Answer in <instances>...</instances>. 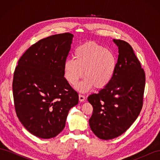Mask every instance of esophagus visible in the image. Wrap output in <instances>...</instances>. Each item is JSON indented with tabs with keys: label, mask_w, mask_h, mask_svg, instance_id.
Here are the masks:
<instances>
[{
	"label": "esophagus",
	"mask_w": 160,
	"mask_h": 160,
	"mask_svg": "<svg viewBox=\"0 0 160 160\" xmlns=\"http://www.w3.org/2000/svg\"><path fill=\"white\" fill-rule=\"evenodd\" d=\"M79 99L81 101V102H83V101H85V96H84L83 95H79Z\"/></svg>",
	"instance_id": "obj_1"
}]
</instances>
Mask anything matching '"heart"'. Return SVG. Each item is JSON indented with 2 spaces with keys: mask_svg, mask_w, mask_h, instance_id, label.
Instances as JSON below:
<instances>
[{
  "mask_svg": "<svg viewBox=\"0 0 160 160\" xmlns=\"http://www.w3.org/2000/svg\"><path fill=\"white\" fill-rule=\"evenodd\" d=\"M73 59H67L63 65L65 79L71 85H76L83 75V81L77 86L81 92H86L95 87L103 89L113 79L118 67L115 55L105 47L94 42L77 46Z\"/></svg>",
  "mask_w": 160,
  "mask_h": 160,
  "instance_id": "b5f03b06",
  "label": "heart"
}]
</instances>
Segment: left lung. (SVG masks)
<instances>
[{"instance_id":"left-lung-1","label":"left lung","mask_w":160,"mask_h":160,"mask_svg":"<svg viewBox=\"0 0 160 160\" xmlns=\"http://www.w3.org/2000/svg\"><path fill=\"white\" fill-rule=\"evenodd\" d=\"M118 45V67L113 79L88 100L93 108L90 128L101 139L123 134L138 117L143 106L146 75L128 42L113 39Z\"/></svg>"}]
</instances>
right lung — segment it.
Here are the masks:
<instances>
[{
  "mask_svg": "<svg viewBox=\"0 0 160 160\" xmlns=\"http://www.w3.org/2000/svg\"><path fill=\"white\" fill-rule=\"evenodd\" d=\"M73 35H54L38 41L21 56L14 72L12 91L18 118L35 136L49 139L62 132L77 92L64 77L63 65Z\"/></svg>",
  "mask_w": 160,
  "mask_h": 160,
  "instance_id": "1",
  "label": "right lung"
}]
</instances>
